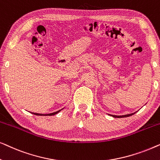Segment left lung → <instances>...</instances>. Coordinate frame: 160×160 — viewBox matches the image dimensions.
I'll list each match as a JSON object with an SVG mask.
<instances>
[{
    "label": "left lung",
    "instance_id": "1",
    "mask_svg": "<svg viewBox=\"0 0 160 160\" xmlns=\"http://www.w3.org/2000/svg\"><path fill=\"white\" fill-rule=\"evenodd\" d=\"M135 113H130V114H126V115H123V116H116V115H110L111 117H115V118H122V117H130V116H132Z\"/></svg>",
    "mask_w": 160,
    "mask_h": 160
}]
</instances>
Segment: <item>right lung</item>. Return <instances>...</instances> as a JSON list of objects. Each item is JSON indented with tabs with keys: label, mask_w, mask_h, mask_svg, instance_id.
Listing matches in <instances>:
<instances>
[{
	"label": "right lung",
	"mask_w": 160,
	"mask_h": 160,
	"mask_svg": "<svg viewBox=\"0 0 160 160\" xmlns=\"http://www.w3.org/2000/svg\"><path fill=\"white\" fill-rule=\"evenodd\" d=\"M61 110L58 111H56V112H54V113H48V114H41V113H33L35 115H37V116H52V115H54V114H57V113L60 112Z\"/></svg>",
	"instance_id": "add662e5"
}]
</instances>
